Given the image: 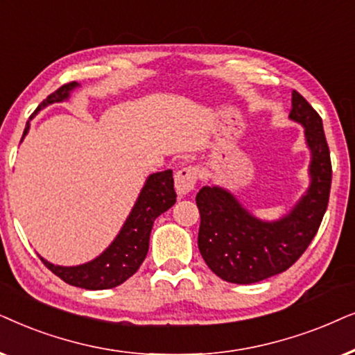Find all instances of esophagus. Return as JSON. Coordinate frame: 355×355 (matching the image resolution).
I'll use <instances>...</instances> for the list:
<instances>
[{
  "label": "esophagus",
  "instance_id": "1",
  "mask_svg": "<svg viewBox=\"0 0 355 355\" xmlns=\"http://www.w3.org/2000/svg\"><path fill=\"white\" fill-rule=\"evenodd\" d=\"M198 182L196 167H183L175 173V190L180 196L190 193Z\"/></svg>",
  "mask_w": 355,
  "mask_h": 355
}]
</instances>
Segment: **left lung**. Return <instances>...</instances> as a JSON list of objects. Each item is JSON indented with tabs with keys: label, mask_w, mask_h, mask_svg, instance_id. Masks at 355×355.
Here are the masks:
<instances>
[{
	"label": "left lung",
	"mask_w": 355,
	"mask_h": 355,
	"mask_svg": "<svg viewBox=\"0 0 355 355\" xmlns=\"http://www.w3.org/2000/svg\"><path fill=\"white\" fill-rule=\"evenodd\" d=\"M292 120L305 126L311 149V187L291 214L277 222L250 216L237 200L217 187L196 195L201 224L198 248L211 271L234 284H253L289 269L318 232L331 190V157L318 112L292 92Z\"/></svg>",
	"instance_id": "left-lung-1"
}]
</instances>
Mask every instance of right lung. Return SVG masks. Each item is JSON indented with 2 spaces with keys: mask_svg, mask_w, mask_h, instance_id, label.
Instances as JSON below:
<instances>
[{
  "mask_svg": "<svg viewBox=\"0 0 355 355\" xmlns=\"http://www.w3.org/2000/svg\"><path fill=\"white\" fill-rule=\"evenodd\" d=\"M76 86H78L76 83L63 84L37 107L34 115L49 103L64 101L69 96L71 89ZM27 131H29V125L24 130L22 138L27 135ZM175 200H177V193L173 190L172 170L153 173L146 182L121 232L101 257L91 263L74 268L55 266L45 261L44 258H40L42 263L66 284L81 287V289L102 291L120 286L139 269L148 254L149 235L154 220L168 207H172Z\"/></svg>",
  "mask_w": 355,
  "mask_h": 355,
  "instance_id": "right-lung-1",
  "label": "right lung"
}]
</instances>
